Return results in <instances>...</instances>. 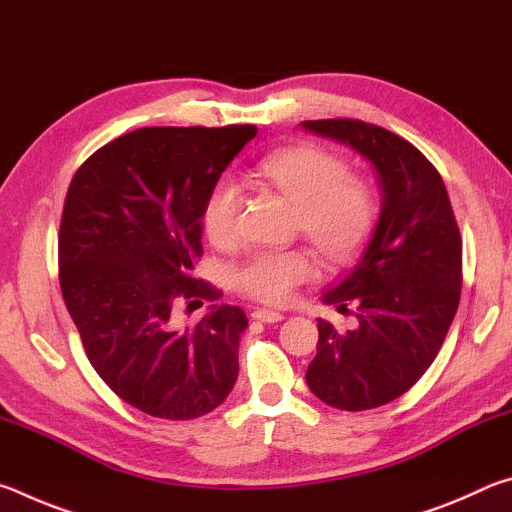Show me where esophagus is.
I'll return each mask as SVG.
<instances>
[{
  "instance_id": "34e87169",
  "label": "esophagus",
  "mask_w": 512,
  "mask_h": 512,
  "mask_svg": "<svg viewBox=\"0 0 512 512\" xmlns=\"http://www.w3.org/2000/svg\"><path fill=\"white\" fill-rule=\"evenodd\" d=\"M253 320H259V323H280V320H284L282 314H277V311H271V309H257L253 311Z\"/></svg>"
}]
</instances>
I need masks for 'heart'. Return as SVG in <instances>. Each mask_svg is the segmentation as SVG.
Here are the masks:
<instances>
[{
    "instance_id": "heart-1",
    "label": "heart",
    "mask_w": 512,
    "mask_h": 512,
    "mask_svg": "<svg viewBox=\"0 0 512 512\" xmlns=\"http://www.w3.org/2000/svg\"><path fill=\"white\" fill-rule=\"evenodd\" d=\"M259 183L296 207L298 230L329 264H348L361 253L375 225V201L348 164L311 144L280 149L255 164ZM241 192L232 180L214 183L203 203V230L219 248L237 241ZM316 277L305 250H262L237 268L235 284L264 305H287L300 284Z\"/></svg>"
}]
</instances>
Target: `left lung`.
<instances>
[{
  "label": "left lung",
  "instance_id": "obj_1",
  "mask_svg": "<svg viewBox=\"0 0 512 512\" xmlns=\"http://www.w3.org/2000/svg\"><path fill=\"white\" fill-rule=\"evenodd\" d=\"M300 126L350 146L379 183L370 241L320 296L339 311L352 305L357 325L339 332L318 318L316 357L305 375L309 391L329 406L375 409L409 391L445 341L461 300V232L440 173L400 135L357 119Z\"/></svg>",
  "mask_w": 512,
  "mask_h": 512
}]
</instances>
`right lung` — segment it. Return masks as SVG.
<instances>
[{"mask_svg": "<svg viewBox=\"0 0 512 512\" xmlns=\"http://www.w3.org/2000/svg\"><path fill=\"white\" fill-rule=\"evenodd\" d=\"M255 135L250 124L140 128L101 146L69 183L58 235L67 311L99 377L153 418H201L237 381L244 311L210 305L180 327L173 307L221 298L192 277L203 203Z\"/></svg>", "mask_w": 512, "mask_h": 512, "instance_id": "right-lung-1", "label": "right lung"}]
</instances>
